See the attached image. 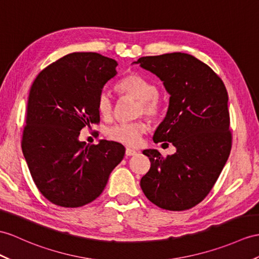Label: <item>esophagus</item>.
<instances>
[{"label":"esophagus","instance_id":"esophagus-1","mask_svg":"<svg viewBox=\"0 0 259 259\" xmlns=\"http://www.w3.org/2000/svg\"><path fill=\"white\" fill-rule=\"evenodd\" d=\"M125 154H126V156H134V155L137 154V151L134 150V149H132V148H126Z\"/></svg>","mask_w":259,"mask_h":259}]
</instances>
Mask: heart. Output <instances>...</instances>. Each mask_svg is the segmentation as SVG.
I'll return each mask as SVG.
<instances>
[{
    "label": "heart",
    "instance_id": "obj_1",
    "mask_svg": "<svg viewBox=\"0 0 259 259\" xmlns=\"http://www.w3.org/2000/svg\"><path fill=\"white\" fill-rule=\"evenodd\" d=\"M117 90L127 96L140 101L137 108V114H145L154 119L159 114L158 90L156 85L150 83L141 74L132 72L119 80ZM113 100L108 91H102L98 97L97 108L103 117H110L113 112ZM147 124L144 121H134L119 123L108 131V137L111 141L126 145V146H137L142 141V136L146 133Z\"/></svg>",
    "mask_w": 259,
    "mask_h": 259
}]
</instances>
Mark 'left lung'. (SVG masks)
<instances>
[{
  "label": "left lung",
  "mask_w": 259,
  "mask_h": 259,
  "mask_svg": "<svg viewBox=\"0 0 259 259\" xmlns=\"http://www.w3.org/2000/svg\"><path fill=\"white\" fill-rule=\"evenodd\" d=\"M133 64L156 74L169 93L166 116L153 140L176 147L166 158L157 149L143 151L150 169L141 179L142 190L161 209H191L209 194L230 156L228 91L219 75L191 55L147 56Z\"/></svg>",
  "instance_id": "left-lung-1"
}]
</instances>
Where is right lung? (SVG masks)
<instances>
[{
	"instance_id": "add662e5",
	"label": "right lung",
	"mask_w": 259,
	"mask_h": 259,
	"mask_svg": "<svg viewBox=\"0 0 259 259\" xmlns=\"http://www.w3.org/2000/svg\"><path fill=\"white\" fill-rule=\"evenodd\" d=\"M117 62L97 53H72L37 75L30 88L22 149L35 185L50 202L78 207L96 200L125 148L116 142L79 141L99 123V94Z\"/></svg>"
}]
</instances>
